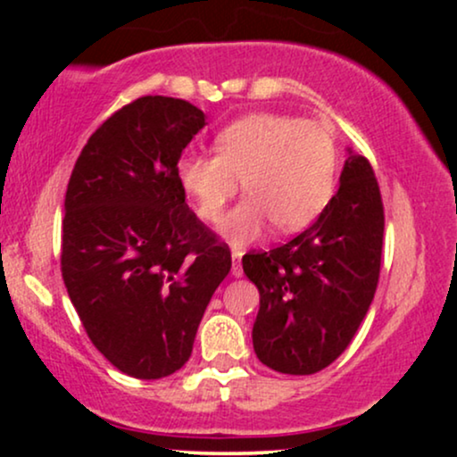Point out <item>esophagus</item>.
Listing matches in <instances>:
<instances>
[{
    "instance_id": "esophagus-1",
    "label": "esophagus",
    "mask_w": 457,
    "mask_h": 457,
    "mask_svg": "<svg viewBox=\"0 0 457 457\" xmlns=\"http://www.w3.org/2000/svg\"><path fill=\"white\" fill-rule=\"evenodd\" d=\"M232 275L234 277L243 275V266H240V253H238V251H234V253H232Z\"/></svg>"
}]
</instances>
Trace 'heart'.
I'll use <instances>...</instances> for the list:
<instances>
[{
    "label": "heart",
    "mask_w": 457,
    "mask_h": 457,
    "mask_svg": "<svg viewBox=\"0 0 457 457\" xmlns=\"http://www.w3.org/2000/svg\"><path fill=\"white\" fill-rule=\"evenodd\" d=\"M217 154L187 152L178 161V182L206 221L217 223L245 180L249 193L221 223L234 245L269 232L307 228L333 195L337 150L316 122L281 113H251L219 130Z\"/></svg>",
    "instance_id": "b5f03b06"
}]
</instances>
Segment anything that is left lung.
Returning a JSON list of instances; mask_svg holds the SVG:
<instances>
[{"instance_id": "8db88e82", "label": "left lung", "mask_w": 457, "mask_h": 457, "mask_svg": "<svg viewBox=\"0 0 457 457\" xmlns=\"http://www.w3.org/2000/svg\"><path fill=\"white\" fill-rule=\"evenodd\" d=\"M345 159L339 188L305 232L243 258L260 290L253 350L270 370L309 376L353 342L380 277L385 208L361 154Z\"/></svg>"}]
</instances>
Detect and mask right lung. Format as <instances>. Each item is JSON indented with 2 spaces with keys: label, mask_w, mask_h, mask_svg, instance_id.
Returning a JSON list of instances; mask_svg holds the SVG:
<instances>
[{
  "label": "right lung",
  "mask_w": 457,
  "mask_h": 457,
  "mask_svg": "<svg viewBox=\"0 0 457 457\" xmlns=\"http://www.w3.org/2000/svg\"><path fill=\"white\" fill-rule=\"evenodd\" d=\"M206 127L195 104L141 96L92 133L68 180L62 277L96 350L156 380L193 353L232 253L187 206L178 161Z\"/></svg>",
  "instance_id": "obj_1"
}]
</instances>
